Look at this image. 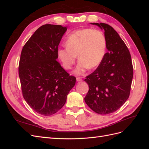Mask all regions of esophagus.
Instances as JSON below:
<instances>
[{
    "mask_svg": "<svg viewBox=\"0 0 149 149\" xmlns=\"http://www.w3.org/2000/svg\"><path fill=\"white\" fill-rule=\"evenodd\" d=\"M76 81H81L82 79L79 78V77H77V78H76Z\"/></svg>",
    "mask_w": 149,
    "mask_h": 149,
    "instance_id": "34e87169",
    "label": "esophagus"
}]
</instances>
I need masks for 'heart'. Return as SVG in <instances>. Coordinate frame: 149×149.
<instances>
[{
    "instance_id": "obj_1",
    "label": "heart",
    "mask_w": 149,
    "mask_h": 149,
    "mask_svg": "<svg viewBox=\"0 0 149 149\" xmlns=\"http://www.w3.org/2000/svg\"><path fill=\"white\" fill-rule=\"evenodd\" d=\"M66 45V46L58 48V57L65 68L70 70L78 55L79 61L74 70L76 74H83L88 68L98 66L105 56L106 40L100 30L83 29L76 30L67 37Z\"/></svg>"
}]
</instances>
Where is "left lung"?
Returning <instances> with one entry per match:
<instances>
[{
	"label": "left lung",
	"mask_w": 149,
	"mask_h": 149,
	"mask_svg": "<svg viewBox=\"0 0 149 149\" xmlns=\"http://www.w3.org/2000/svg\"><path fill=\"white\" fill-rule=\"evenodd\" d=\"M91 24L104 30L108 52L96 70L84 79L89 86L84 101L96 113L108 114L119 109L129 97L133 78L131 56L111 26L104 23Z\"/></svg>",
	"instance_id": "left-lung-1"
}]
</instances>
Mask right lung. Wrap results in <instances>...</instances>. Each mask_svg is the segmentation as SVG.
<instances>
[{
  "label": "right lung",
  "instance_id": "obj_1",
  "mask_svg": "<svg viewBox=\"0 0 149 149\" xmlns=\"http://www.w3.org/2000/svg\"><path fill=\"white\" fill-rule=\"evenodd\" d=\"M67 28L46 24L25 44L19 74L22 95L31 109L43 116L55 114L64 106L76 83L57 61V49Z\"/></svg>",
  "mask_w": 149,
  "mask_h": 149
}]
</instances>
